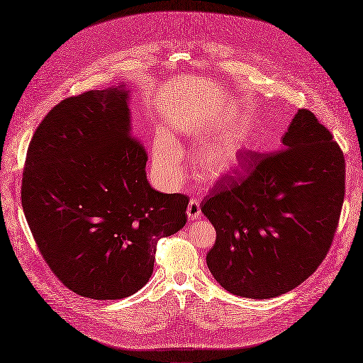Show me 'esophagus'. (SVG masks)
<instances>
[{"label":"esophagus","instance_id":"34e87169","mask_svg":"<svg viewBox=\"0 0 363 363\" xmlns=\"http://www.w3.org/2000/svg\"><path fill=\"white\" fill-rule=\"evenodd\" d=\"M187 217L189 220H196L201 216V203L196 199H192L187 205Z\"/></svg>","mask_w":363,"mask_h":363}]
</instances>
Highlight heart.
Here are the masks:
<instances>
[{
    "label": "heart",
    "instance_id": "1",
    "mask_svg": "<svg viewBox=\"0 0 363 363\" xmlns=\"http://www.w3.org/2000/svg\"><path fill=\"white\" fill-rule=\"evenodd\" d=\"M242 146L235 140H220L198 152V168L206 180H217L236 168ZM153 165L167 180H179L183 174V152L168 137H161L153 146Z\"/></svg>",
    "mask_w": 363,
    "mask_h": 363
}]
</instances>
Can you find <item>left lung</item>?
<instances>
[{
  "instance_id": "obj_1",
  "label": "left lung",
  "mask_w": 363,
  "mask_h": 363,
  "mask_svg": "<svg viewBox=\"0 0 363 363\" xmlns=\"http://www.w3.org/2000/svg\"><path fill=\"white\" fill-rule=\"evenodd\" d=\"M279 150H248L244 171L223 177L201 203L216 229L206 254L214 279L248 298L303 284L323 262L338 226L346 161L313 112L300 109Z\"/></svg>"
}]
</instances>
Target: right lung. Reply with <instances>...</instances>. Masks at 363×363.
<instances>
[{
    "label": "right lung",
    "mask_w": 363,
    "mask_h": 363,
    "mask_svg": "<svg viewBox=\"0 0 363 363\" xmlns=\"http://www.w3.org/2000/svg\"><path fill=\"white\" fill-rule=\"evenodd\" d=\"M130 123L124 85L85 91L45 115L26 153L22 206L32 236L56 278L87 298L139 291L158 240L187 220L186 195L150 187L147 152Z\"/></svg>",
    "instance_id": "add662e5"
}]
</instances>
